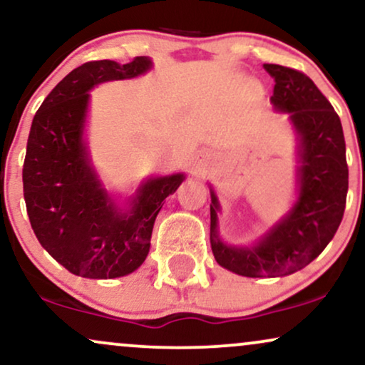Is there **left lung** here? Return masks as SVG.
<instances>
[{"mask_svg": "<svg viewBox=\"0 0 365 365\" xmlns=\"http://www.w3.org/2000/svg\"><path fill=\"white\" fill-rule=\"evenodd\" d=\"M274 79L271 104L288 114L297 135V192L289 210L251 246H232L219 234L220 204L210 185V246L215 261L247 278H278L320 256L342 222L349 190L342 123L310 77L264 63Z\"/></svg>", "mask_w": 365, "mask_h": 365, "instance_id": "obj_1", "label": "left lung"}]
</instances>
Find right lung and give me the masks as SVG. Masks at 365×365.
Here are the masks:
<instances>
[{"label":"right lung","instance_id":"right-lung-1","mask_svg":"<svg viewBox=\"0 0 365 365\" xmlns=\"http://www.w3.org/2000/svg\"><path fill=\"white\" fill-rule=\"evenodd\" d=\"M153 60H96L73 68L45 98L30 128L23 165V195L41 247L72 274L121 278L150 252L151 232L163 200L185 173L150 177L119 204L92 163L86 123L91 94L109 81L135 79Z\"/></svg>","mask_w":365,"mask_h":365}]
</instances>
